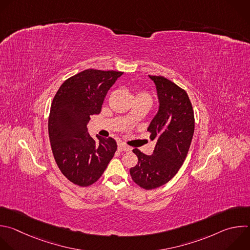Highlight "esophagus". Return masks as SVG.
Instances as JSON below:
<instances>
[{
  "label": "esophagus",
  "mask_w": 250,
  "mask_h": 250,
  "mask_svg": "<svg viewBox=\"0 0 250 250\" xmlns=\"http://www.w3.org/2000/svg\"><path fill=\"white\" fill-rule=\"evenodd\" d=\"M118 149H119L120 151H125V152H128V151L131 150L130 147H128V146L123 144V143H120V144L118 145Z\"/></svg>",
  "instance_id": "1"
}]
</instances>
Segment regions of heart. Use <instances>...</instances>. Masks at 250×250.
<instances>
[{
    "label": "heart",
    "instance_id": "obj_1",
    "mask_svg": "<svg viewBox=\"0 0 250 250\" xmlns=\"http://www.w3.org/2000/svg\"><path fill=\"white\" fill-rule=\"evenodd\" d=\"M138 95H139V96H147V97H149V95L146 94V93H144V92H141V93H139Z\"/></svg>",
    "mask_w": 250,
    "mask_h": 250
}]
</instances>
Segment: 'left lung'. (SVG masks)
Returning <instances> with one entry per match:
<instances>
[{"mask_svg": "<svg viewBox=\"0 0 250 250\" xmlns=\"http://www.w3.org/2000/svg\"><path fill=\"white\" fill-rule=\"evenodd\" d=\"M156 86L159 108L147 130L156 140L152 155L138 149V163L129 173L135 184L145 189L171 181L184 164L194 132V114L188 93L164 76L149 75Z\"/></svg>", "mask_w": 250, "mask_h": 250, "instance_id": "8db88e82", "label": "left lung"}]
</instances>
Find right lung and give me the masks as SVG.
I'll use <instances>...</instances> for the list:
<instances>
[{"label": "right lung", "instance_id": "right-lung-1", "mask_svg": "<svg viewBox=\"0 0 250 250\" xmlns=\"http://www.w3.org/2000/svg\"><path fill=\"white\" fill-rule=\"evenodd\" d=\"M124 72L85 69L66 79L56 93L48 130L55 161L74 185L88 187L99 180L117 150L114 138L88 133L90 117L101 112L104 99Z\"/></svg>", "mask_w": 250, "mask_h": 250}]
</instances>
